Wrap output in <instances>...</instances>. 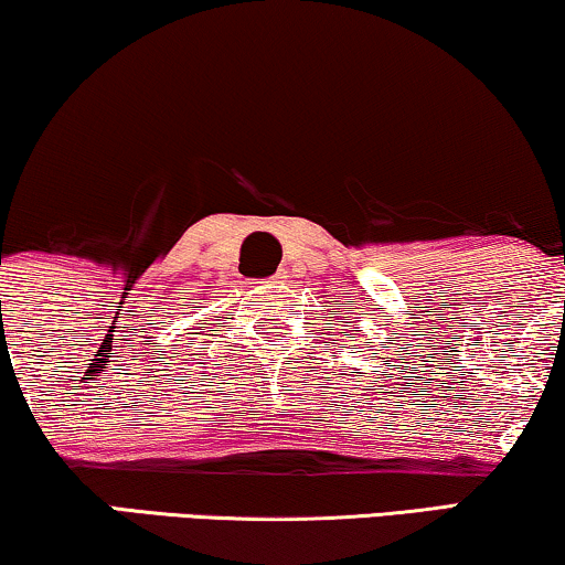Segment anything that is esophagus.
<instances>
[{
  "mask_svg": "<svg viewBox=\"0 0 565 565\" xmlns=\"http://www.w3.org/2000/svg\"><path fill=\"white\" fill-rule=\"evenodd\" d=\"M281 278H284V276H281V274H278V276H274V278H270V284H278V281H281Z\"/></svg>",
  "mask_w": 565,
  "mask_h": 565,
  "instance_id": "1",
  "label": "esophagus"
}]
</instances>
